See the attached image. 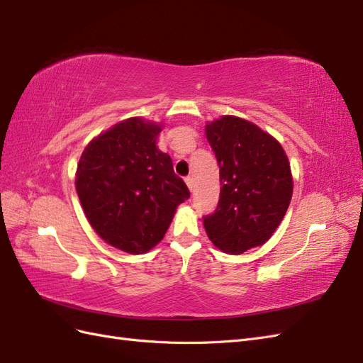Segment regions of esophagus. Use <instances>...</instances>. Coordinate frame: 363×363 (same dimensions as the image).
Masks as SVG:
<instances>
[{"mask_svg": "<svg viewBox=\"0 0 363 363\" xmlns=\"http://www.w3.org/2000/svg\"><path fill=\"white\" fill-rule=\"evenodd\" d=\"M184 182H186V184H188V188L192 191V188H194V179H192V175H188V177L184 179Z\"/></svg>", "mask_w": 363, "mask_h": 363, "instance_id": "1", "label": "esophagus"}]
</instances>
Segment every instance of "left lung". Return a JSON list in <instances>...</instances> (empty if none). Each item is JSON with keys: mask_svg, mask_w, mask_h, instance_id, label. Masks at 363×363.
Instances as JSON below:
<instances>
[{"mask_svg": "<svg viewBox=\"0 0 363 363\" xmlns=\"http://www.w3.org/2000/svg\"><path fill=\"white\" fill-rule=\"evenodd\" d=\"M206 136L223 186L215 212L203 216L208 239L233 255L265 244L292 196L291 167L281 145L236 116L207 124Z\"/></svg>", "mask_w": 363, "mask_h": 363, "instance_id": "obj_1", "label": "left lung"}]
</instances>
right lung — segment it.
Wrapping results in <instances>:
<instances>
[{
    "label": "right lung",
    "instance_id": "right-lung-1",
    "mask_svg": "<svg viewBox=\"0 0 363 363\" xmlns=\"http://www.w3.org/2000/svg\"><path fill=\"white\" fill-rule=\"evenodd\" d=\"M160 125L140 118L116 124L87 145L77 167V194L95 232L131 255L157 245L175 208L191 192L156 147Z\"/></svg>",
    "mask_w": 363,
    "mask_h": 363
}]
</instances>
